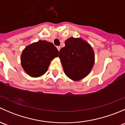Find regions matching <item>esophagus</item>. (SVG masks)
<instances>
[{"label":"esophagus","instance_id":"34e87169","mask_svg":"<svg viewBox=\"0 0 125 125\" xmlns=\"http://www.w3.org/2000/svg\"><path fill=\"white\" fill-rule=\"evenodd\" d=\"M57 50H59V51H60V46H57Z\"/></svg>","mask_w":125,"mask_h":125}]
</instances>
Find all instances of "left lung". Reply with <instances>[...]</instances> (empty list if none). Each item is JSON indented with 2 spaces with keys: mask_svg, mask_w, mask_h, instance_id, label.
<instances>
[{
  "mask_svg": "<svg viewBox=\"0 0 125 125\" xmlns=\"http://www.w3.org/2000/svg\"><path fill=\"white\" fill-rule=\"evenodd\" d=\"M65 46L59 52L65 74L73 80L85 77L94 63V52L91 46L81 39L74 37L65 41Z\"/></svg>",
  "mask_w": 125,
  "mask_h": 125,
  "instance_id": "1",
  "label": "left lung"
}]
</instances>
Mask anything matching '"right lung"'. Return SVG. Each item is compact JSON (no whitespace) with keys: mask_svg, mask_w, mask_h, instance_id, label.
<instances>
[{"mask_svg":"<svg viewBox=\"0 0 125 125\" xmlns=\"http://www.w3.org/2000/svg\"><path fill=\"white\" fill-rule=\"evenodd\" d=\"M58 55L59 51L53 43L39 40L25 48L21 55V63L28 75L37 77L47 71L51 60Z\"/></svg>","mask_w":125,"mask_h":125,"instance_id":"obj_1","label":"right lung"}]
</instances>
